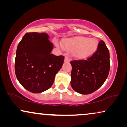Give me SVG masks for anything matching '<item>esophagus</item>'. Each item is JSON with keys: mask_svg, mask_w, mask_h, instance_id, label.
I'll use <instances>...</instances> for the list:
<instances>
[{"mask_svg": "<svg viewBox=\"0 0 127 127\" xmlns=\"http://www.w3.org/2000/svg\"><path fill=\"white\" fill-rule=\"evenodd\" d=\"M69 61H70V59H69L67 57H65V62H69Z\"/></svg>", "mask_w": 127, "mask_h": 127, "instance_id": "34e87169", "label": "esophagus"}]
</instances>
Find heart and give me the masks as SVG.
<instances>
[{
    "label": "heart",
    "instance_id": "heart-1",
    "mask_svg": "<svg viewBox=\"0 0 127 127\" xmlns=\"http://www.w3.org/2000/svg\"><path fill=\"white\" fill-rule=\"evenodd\" d=\"M98 46V40L93 38L75 37L65 40L64 42V47L67 51H73V56L80 60L93 55Z\"/></svg>",
    "mask_w": 127,
    "mask_h": 127
}]
</instances>
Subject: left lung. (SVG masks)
<instances>
[{
	"mask_svg": "<svg viewBox=\"0 0 127 127\" xmlns=\"http://www.w3.org/2000/svg\"><path fill=\"white\" fill-rule=\"evenodd\" d=\"M110 55L103 40L98 43L96 51L87 60L70 61L72 69L70 84L81 94H90L101 87L109 73Z\"/></svg>",
	"mask_w": 127,
	"mask_h": 127,
	"instance_id": "obj_1",
	"label": "left lung"
}]
</instances>
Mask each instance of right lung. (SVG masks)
Instances as JSON below:
<instances>
[{
    "label": "right lung",
    "instance_id": "1",
    "mask_svg": "<svg viewBox=\"0 0 127 127\" xmlns=\"http://www.w3.org/2000/svg\"><path fill=\"white\" fill-rule=\"evenodd\" d=\"M45 33H27L17 46L15 73L20 84L33 93L51 87L61 69L64 56L51 54L53 44Z\"/></svg>",
    "mask_w": 127,
    "mask_h": 127
}]
</instances>
